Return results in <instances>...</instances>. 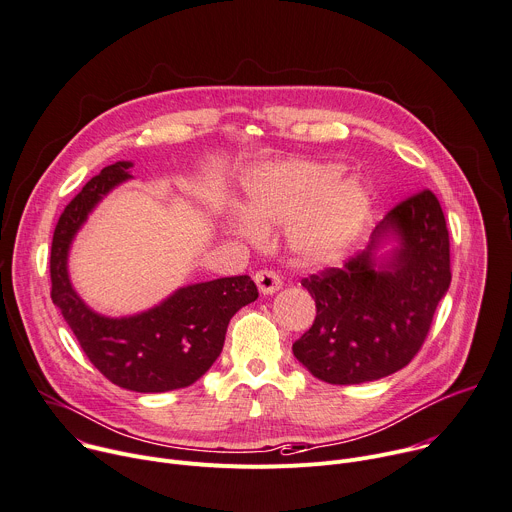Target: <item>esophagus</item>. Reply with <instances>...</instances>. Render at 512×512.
<instances>
[{
  "mask_svg": "<svg viewBox=\"0 0 512 512\" xmlns=\"http://www.w3.org/2000/svg\"><path fill=\"white\" fill-rule=\"evenodd\" d=\"M255 284L261 294H273L282 288V277L271 269H261L255 273Z\"/></svg>",
  "mask_w": 512,
  "mask_h": 512,
  "instance_id": "obj_1",
  "label": "esophagus"
}]
</instances>
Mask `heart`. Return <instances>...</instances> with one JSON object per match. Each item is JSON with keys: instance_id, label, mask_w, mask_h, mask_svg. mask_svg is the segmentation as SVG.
<instances>
[{"instance_id": "obj_1", "label": "heart", "mask_w": 512, "mask_h": 512, "mask_svg": "<svg viewBox=\"0 0 512 512\" xmlns=\"http://www.w3.org/2000/svg\"><path fill=\"white\" fill-rule=\"evenodd\" d=\"M341 165L290 159L255 167L243 177V214L228 226L257 239L255 226L290 224L292 247L312 261L339 257L369 216V192L355 179H339Z\"/></svg>"}]
</instances>
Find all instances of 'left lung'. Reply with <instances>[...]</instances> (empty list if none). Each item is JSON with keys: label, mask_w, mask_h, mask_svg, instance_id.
<instances>
[{"label": "left lung", "mask_w": 512, "mask_h": 512, "mask_svg": "<svg viewBox=\"0 0 512 512\" xmlns=\"http://www.w3.org/2000/svg\"><path fill=\"white\" fill-rule=\"evenodd\" d=\"M388 231L401 239V247L388 264L376 268L373 251ZM449 284L445 214L437 196L421 190L388 212L367 251L341 269L327 267L304 277L316 316L292 351L327 384L386 378L421 351Z\"/></svg>", "instance_id": "1"}]
</instances>
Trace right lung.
<instances>
[{
    "label": "right lung",
    "mask_w": 512,
    "mask_h": 512,
    "mask_svg": "<svg viewBox=\"0 0 512 512\" xmlns=\"http://www.w3.org/2000/svg\"><path fill=\"white\" fill-rule=\"evenodd\" d=\"M132 163L118 161L91 177L63 210L51 247V298L87 359L112 384L132 392H169L192 386L222 351L230 318L257 300L249 275L185 286L159 306L128 318H106L75 294L67 255L87 214L120 181Z\"/></svg>",
    "instance_id": "obj_1"
}]
</instances>
